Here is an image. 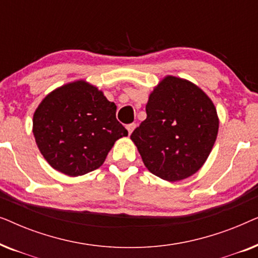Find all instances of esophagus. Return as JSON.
Listing matches in <instances>:
<instances>
[{
	"instance_id": "34e87169",
	"label": "esophagus",
	"mask_w": 258,
	"mask_h": 258,
	"mask_svg": "<svg viewBox=\"0 0 258 258\" xmlns=\"http://www.w3.org/2000/svg\"><path fill=\"white\" fill-rule=\"evenodd\" d=\"M125 128H126V130H128V133H129V135H130V134L133 133V130L136 128V124H135V123H130V124H128V125L125 126Z\"/></svg>"
}]
</instances>
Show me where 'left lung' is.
Wrapping results in <instances>:
<instances>
[{"mask_svg":"<svg viewBox=\"0 0 258 258\" xmlns=\"http://www.w3.org/2000/svg\"><path fill=\"white\" fill-rule=\"evenodd\" d=\"M147 118L130 139L148 170L169 182L199 171L218 133L216 108L186 80L167 76L150 94Z\"/></svg>","mask_w":258,"mask_h":258,"instance_id":"left-lung-1","label":"left lung"}]
</instances>
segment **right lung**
Returning a JSON list of instances; mask_svg holds the SVG:
<instances>
[{
  "instance_id": "obj_1",
  "label": "right lung",
  "mask_w": 258,
  "mask_h": 258,
  "mask_svg": "<svg viewBox=\"0 0 258 258\" xmlns=\"http://www.w3.org/2000/svg\"><path fill=\"white\" fill-rule=\"evenodd\" d=\"M33 133L48 163L68 176L100 168L116 141L128 136L114 102L84 81L57 88L41 102Z\"/></svg>"
}]
</instances>
